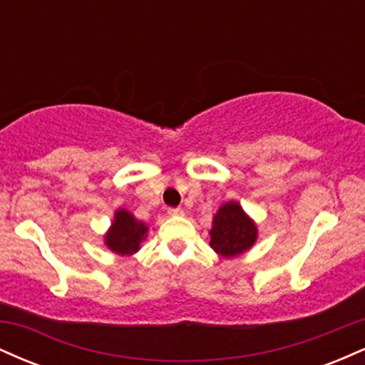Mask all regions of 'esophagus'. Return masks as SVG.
<instances>
[{"label": "esophagus", "mask_w": 365, "mask_h": 365, "mask_svg": "<svg viewBox=\"0 0 365 365\" xmlns=\"http://www.w3.org/2000/svg\"><path fill=\"white\" fill-rule=\"evenodd\" d=\"M168 215L170 216H180V215H183V211H182V207H170Z\"/></svg>", "instance_id": "1"}]
</instances>
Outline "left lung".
<instances>
[{
  "label": "left lung",
  "instance_id": "1",
  "mask_svg": "<svg viewBox=\"0 0 365 365\" xmlns=\"http://www.w3.org/2000/svg\"><path fill=\"white\" fill-rule=\"evenodd\" d=\"M211 247L223 257H235L254 245L257 228L237 202H226L212 221Z\"/></svg>",
  "mask_w": 365,
  "mask_h": 365
}]
</instances>
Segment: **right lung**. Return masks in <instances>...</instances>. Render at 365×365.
Returning a JSON list of instances; mask_svg holds the SVG:
<instances>
[{
    "instance_id": "right-lung-1",
    "label": "right lung",
    "mask_w": 365,
    "mask_h": 365,
    "mask_svg": "<svg viewBox=\"0 0 365 365\" xmlns=\"http://www.w3.org/2000/svg\"><path fill=\"white\" fill-rule=\"evenodd\" d=\"M145 232L148 226L137 221L128 211H118L110 233L106 235V245L113 252L130 255L139 250V244L145 237Z\"/></svg>"
}]
</instances>
